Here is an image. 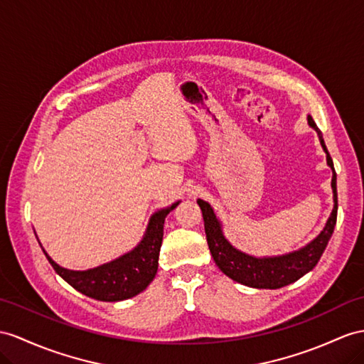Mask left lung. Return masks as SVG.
<instances>
[{
	"label": "left lung",
	"mask_w": 364,
	"mask_h": 364,
	"mask_svg": "<svg viewBox=\"0 0 364 364\" xmlns=\"http://www.w3.org/2000/svg\"><path fill=\"white\" fill-rule=\"evenodd\" d=\"M307 123H309L312 129H315L316 135L320 138L323 151L326 152V160H328V166L332 169L331 186L333 192V209L331 217L328 218L324 229L320 232V235L314 238L309 245H306L304 247L298 250H294V252L277 257L259 258L245 254L232 246L225 237V234H223L221 223L215 213H213L210 204L203 200L197 201L203 212L204 230H206L208 245L213 257V262H215V264L220 267V271L223 274L228 275L237 283L257 289H279L296 282L298 278H301L316 266L333 234V228L337 225L338 210L337 173H335L328 147L324 144L321 130L316 127L315 121L312 119L311 115H307Z\"/></svg>",
	"instance_id": "obj_1"
}]
</instances>
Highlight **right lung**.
<instances>
[{"instance_id":"right-lung-1","label":"right lung","mask_w":364,"mask_h":364,"mask_svg":"<svg viewBox=\"0 0 364 364\" xmlns=\"http://www.w3.org/2000/svg\"><path fill=\"white\" fill-rule=\"evenodd\" d=\"M178 204L180 201H176L171 208L155 212L149 220L146 234L138 246L110 263L87 271H69L55 263L44 249L43 252L55 272L78 292L100 301L127 300L143 292L155 278L163 243L164 220Z\"/></svg>"}]
</instances>
